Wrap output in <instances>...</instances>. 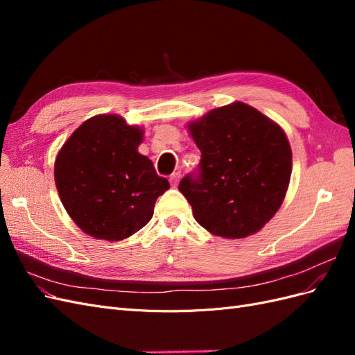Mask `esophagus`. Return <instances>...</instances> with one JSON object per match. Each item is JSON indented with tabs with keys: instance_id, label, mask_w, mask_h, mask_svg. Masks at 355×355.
I'll return each instance as SVG.
<instances>
[{
	"instance_id": "esophagus-1",
	"label": "esophagus",
	"mask_w": 355,
	"mask_h": 355,
	"mask_svg": "<svg viewBox=\"0 0 355 355\" xmlns=\"http://www.w3.org/2000/svg\"><path fill=\"white\" fill-rule=\"evenodd\" d=\"M179 179H180V173H179V171H175V173H171V175H170V178H168L171 187H176V185H178V182H179Z\"/></svg>"
}]
</instances>
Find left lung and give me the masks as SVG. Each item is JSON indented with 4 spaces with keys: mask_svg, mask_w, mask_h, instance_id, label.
I'll return each instance as SVG.
<instances>
[{
    "mask_svg": "<svg viewBox=\"0 0 355 355\" xmlns=\"http://www.w3.org/2000/svg\"><path fill=\"white\" fill-rule=\"evenodd\" d=\"M201 158L179 191L209 232L244 239L280 209L292 173L284 132L252 106L235 102L189 124Z\"/></svg>",
    "mask_w": 355,
    "mask_h": 355,
    "instance_id": "1",
    "label": "left lung"
}]
</instances>
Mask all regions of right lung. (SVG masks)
<instances>
[{
	"label": "right lung",
	"instance_id": "right-lung-1",
	"mask_svg": "<svg viewBox=\"0 0 355 355\" xmlns=\"http://www.w3.org/2000/svg\"><path fill=\"white\" fill-rule=\"evenodd\" d=\"M141 141L139 127L116 115H96L58 154L55 180L63 207L92 237H130L151 220L155 200L170 188L153 161L137 153Z\"/></svg>",
	"mask_w": 355,
	"mask_h": 355
}]
</instances>
